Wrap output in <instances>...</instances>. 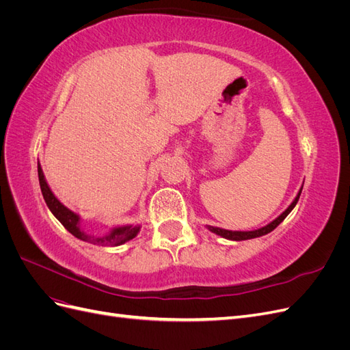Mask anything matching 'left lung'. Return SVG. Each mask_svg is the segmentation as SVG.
I'll return each mask as SVG.
<instances>
[{"mask_svg":"<svg viewBox=\"0 0 350 350\" xmlns=\"http://www.w3.org/2000/svg\"><path fill=\"white\" fill-rule=\"evenodd\" d=\"M301 193H302V187H301V189L298 191V194H296V197L293 198L291 206H289L288 208H286L280 216H278L273 221H270L269 225L262 226V228H260V229H254V230H228V229H221V228L210 226V225H207L206 228H207L210 232H213V234H216V235H219V237H221V238H225V239H229V241H247V239H252V238H258V237H262V235H267V234H270L271 230L276 229V228L282 224V221L284 220V217L288 216V215L291 213V211L293 210V207L296 206V203H298Z\"/></svg>","mask_w":350,"mask_h":350,"instance_id":"left-lung-1","label":"left lung"}]
</instances>
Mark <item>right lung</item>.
Masks as SVG:
<instances>
[{
    "label": "right lung",
    "instance_id": "add662e5",
    "mask_svg": "<svg viewBox=\"0 0 350 350\" xmlns=\"http://www.w3.org/2000/svg\"><path fill=\"white\" fill-rule=\"evenodd\" d=\"M38 176H39V185H40V191L42 196H44L45 203L48 208L51 210V213L54 215L59 224L64 226L70 234H72L76 238L93 243V245H100V247H120L122 243L131 241L139 235V232L142 229L140 225H118L111 228L108 234L103 235H92L84 232L80 226L81 217L76 211H72L67 206H64L61 201L55 197V194L52 193V189L49 188L46 178L44 175V171H42V166L38 161Z\"/></svg>",
    "mask_w": 350,
    "mask_h": 350
}]
</instances>
